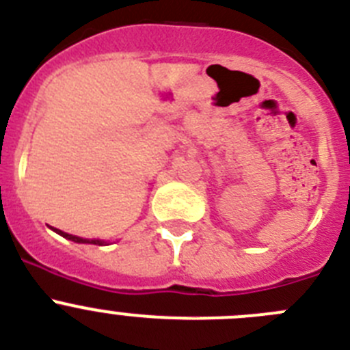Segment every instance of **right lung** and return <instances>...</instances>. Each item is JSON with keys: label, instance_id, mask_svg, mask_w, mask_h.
I'll use <instances>...</instances> for the list:
<instances>
[{"label": "right lung", "instance_id": "1", "mask_svg": "<svg viewBox=\"0 0 350 350\" xmlns=\"http://www.w3.org/2000/svg\"><path fill=\"white\" fill-rule=\"evenodd\" d=\"M53 231H57L58 234H62V237H64V238H67V240L76 241V243H93V245H103V241H101V240H86V238H79V237H74V234L64 233V231L57 230V228H55Z\"/></svg>", "mask_w": 350, "mask_h": 350}]
</instances>
